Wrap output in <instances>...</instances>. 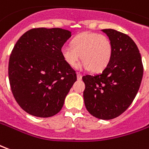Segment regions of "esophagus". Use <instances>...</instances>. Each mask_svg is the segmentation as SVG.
I'll return each instance as SVG.
<instances>
[{"mask_svg":"<svg viewBox=\"0 0 149 149\" xmlns=\"http://www.w3.org/2000/svg\"><path fill=\"white\" fill-rule=\"evenodd\" d=\"M77 80H81L82 78V75L80 72H77Z\"/></svg>","mask_w":149,"mask_h":149,"instance_id":"1","label":"esophagus"}]
</instances>
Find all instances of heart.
Returning a JSON list of instances; mask_svg holds the SVG:
<instances>
[{
	"instance_id": "obj_1",
	"label": "heart",
	"mask_w": 149,
	"mask_h": 149,
	"mask_svg": "<svg viewBox=\"0 0 149 149\" xmlns=\"http://www.w3.org/2000/svg\"><path fill=\"white\" fill-rule=\"evenodd\" d=\"M60 53L65 63L71 67L77 64L81 55L83 60L81 67L98 72L110 64L113 45L107 35L87 31L77 35L72 40V46H63Z\"/></svg>"
}]
</instances>
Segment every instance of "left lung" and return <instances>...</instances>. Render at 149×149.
I'll use <instances>...</instances> for the list:
<instances>
[{
	"instance_id": "obj_1",
	"label": "left lung",
	"mask_w": 149,
	"mask_h": 149,
	"mask_svg": "<svg viewBox=\"0 0 149 149\" xmlns=\"http://www.w3.org/2000/svg\"><path fill=\"white\" fill-rule=\"evenodd\" d=\"M113 45L110 64L102 73L82 77L85 105L90 114L100 119L119 116L135 99L142 81L143 67L137 46L128 35L104 29Z\"/></svg>"
}]
</instances>
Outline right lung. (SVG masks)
<instances>
[{
  "instance_id": "right-lung-1",
  "label": "right lung",
  "mask_w": 149,
  "mask_h": 149,
  "mask_svg": "<svg viewBox=\"0 0 149 149\" xmlns=\"http://www.w3.org/2000/svg\"><path fill=\"white\" fill-rule=\"evenodd\" d=\"M71 37L61 28H33L22 35L9 60V85L20 107L36 117L59 113L65 97L77 81L74 69L60 49Z\"/></svg>"
}]
</instances>
